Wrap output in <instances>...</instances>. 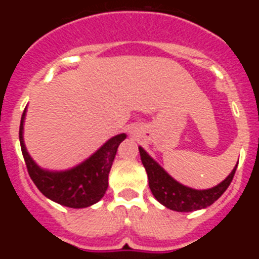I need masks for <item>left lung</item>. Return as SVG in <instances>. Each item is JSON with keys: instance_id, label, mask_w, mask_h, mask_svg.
<instances>
[{"instance_id": "8db88e82", "label": "left lung", "mask_w": 259, "mask_h": 259, "mask_svg": "<svg viewBox=\"0 0 259 259\" xmlns=\"http://www.w3.org/2000/svg\"><path fill=\"white\" fill-rule=\"evenodd\" d=\"M139 152H140L141 162L148 174L149 188L153 196L157 198L158 202H161L163 206L174 211H196V210L205 209L212 205L226 192L228 185L232 182L233 175L236 172L237 164L232 172L218 185L210 189L198 191V189L185 187L172 179L141 146H139Z\"/></svg>"}]
</instances>
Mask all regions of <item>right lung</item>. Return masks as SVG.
<instances>
[{"label": "right lung", "mask_w": 259, "mask_h": 259, "mask_svg": "<svg viewBox=\"0 0 259 259\" xmlns=\"http://www.w3.org/2000/svg\"><path fill=\"white\" fill-rule=\"evenodd\" d=\"M26 109L23 111L19 127L20 148L29 176L38 191L49 200L74 209L88 207L98 202L104 197L107 189L110 168L119 144L127 137L125 134L111 137L95 154L70 170H42L28 154L23 140V123L26 118Z\"/></svg>", "instance_id": "right-lung-1"}]
</instances>
